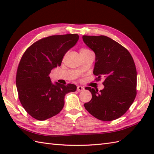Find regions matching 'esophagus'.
<instances>
[{
  "instance_id": "obj_1",
  "label": "esophagus",
  "mask_w": 154,
  "mask_h": 154,
  "mask_svg": "<svg viewBox=\"0 0 154 154\" xmlns=\"http://www.w3.org/2000/svg\"><path fill=\"white\" fill-rule=\"evenodd\" d=\"M77 90L78 92H81V91H83L85 90V88L82 86H77Z\"/></svg>"
}]
</instances>
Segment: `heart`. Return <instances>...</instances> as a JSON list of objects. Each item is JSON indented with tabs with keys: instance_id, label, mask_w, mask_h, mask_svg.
I'll return each mask as SVG.
<instances>
[{
	"instance_id": "b5f03b06",
	"label": "heart",
	"mask_w": 154,
	"mask_h": 154,
	"mask_svg": "<svg viewBox=\"0 0 154 154\" xmlns=\"http://www.w3.org/2000/svg\"><path fill=\"white\" fill-rule=\"evenodd\" d=\"M89 51H91V50L86 48H82L80 49V54H85V53H87V52H89Z\"/></svg>"
}]
</instances>
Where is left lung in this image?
Listing matches in <instances>:
<instances>
[{
  "mask_svg": "<svg viewBox=\"0 0 154 154\" xmlns=\"http://www.w3.org/2000/svg\"><path fill=\"white\" fill-rule=\"evenodd\" d=\"M83 39L95 54V80L104 77V88L99 92L90 87L85 88L92 94V99L84 106L97 119L116 120L126 112L136 96L134 61L125 48L105 35H83Z\"/></svg>",
  "mask_w": 154,
  "mask_h": 154,
  "instance_id": "obj_1",
  "label": "left lung"
}]
</instances>
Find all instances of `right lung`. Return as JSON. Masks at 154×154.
<instances>
[{
  "label": "right lung",
  "instance_id": "right-lung-1",
  "mask_svg": "<svg viewBox=\"0 0 154 154\" xmlns=\"http://www.w3.org/2000/svg\"><path fill=\"white\" fill-rule=\"evenodd\" d=\"M78 34L54 35L34 42L23 54L16 72L19 100L25 110L38 120L56 115L63 109L65 94L76 85L51 83V71L60 66L66 52L76 44Z\"/></svg>",
  "mask_w": 154,
  "mask_h": 154
}]
</instances>
